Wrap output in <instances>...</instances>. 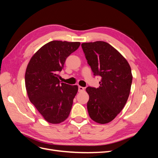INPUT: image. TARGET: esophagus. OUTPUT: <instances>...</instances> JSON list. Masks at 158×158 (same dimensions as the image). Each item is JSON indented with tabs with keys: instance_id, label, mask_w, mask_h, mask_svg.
<instances>
[{
	"instance_id": "1",
	"label": "esophagus",
	"mask_w": 158,
	"mask_h": 158,
	"mask_svg": "<svg viewBox=\"0 0 158 158\" xmlns=\"http://www.w3.org/2000/svg\"><path fill=\"white\" fill-rule=\"evenodd\" d=\"M84 89H85L84 88H83V87H82V86H78V92H84Z\"/></svg>"
}]
</instances>
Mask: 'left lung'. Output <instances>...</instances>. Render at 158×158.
<instances>
[{
    "instance_id": "left-lung-1",
    "label": "left lung",
    "mask_w": 158,
    "mask_h": 158,
    "mask_svg": "<svg viewBox=\"0 0 158 158\" xmlns=\"http://www.w3.org/2000/svg\"><path fill=\"white\" fill-rule=\"evenodd\" d=\"M82 48L94 75L102 77L99 88H86L89 115L98 123H108L127 102L132 81L131 66L120 52L105 41L83 43Z\"/></svg>"
}]
</instances>
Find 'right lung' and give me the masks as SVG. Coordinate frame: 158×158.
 I'll list each match as a JSON object with an SVG mask.
<instances>
[{"label": "right lung", "instance_id": "right-lung-1", "mask_svg": "<svg viewBox=\"0 0 158 158\" xmlns=\"http://www.w3.org/2000/svg\"><path fill=\"white\" fill-rule=\"evenodd\" d=\"M80 45V42L50 41L33 55L27 64L25 84L28 98L50 123L63 122L71 111L78 85L60 84L59 73L66 58Z\"/></svg>", "mask_w": 158, "mask_h": 158}]
</instances>
